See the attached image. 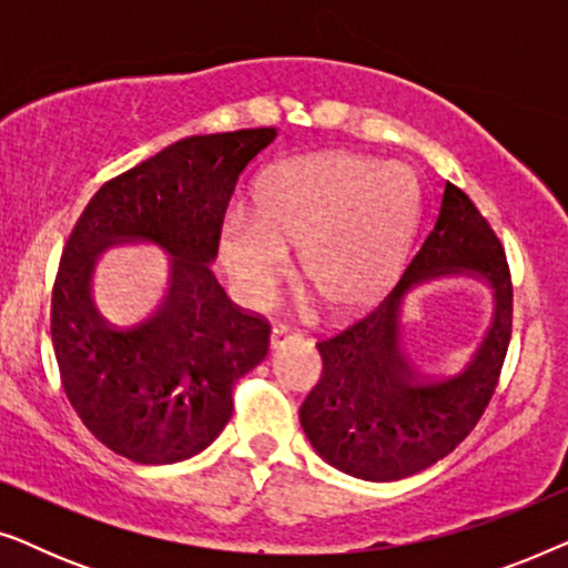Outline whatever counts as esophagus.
Segmentation results:
<instances>
[{"label":"esophagus","instance_id":"1","mask_svg":"<svg viewBox=\"0 0 568 568\" xmlns=\"http://www.w3.org/2000/svg\"><path fill=\"white\" fill-rule=\"evenodd\" d=\"M302 333L300 331H292L290 325H276L274 331H271V348H282L290 344V341H300Z\"/></svg>","mask_w":568,"mask_h":568}]
</instances>
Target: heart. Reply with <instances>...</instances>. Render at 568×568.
Listing matches in <instances>:
<instances>
[{
    "mask_svg": "<svg viewBox=\"0 0 568 568\" xmlns=\"http://www.w3.org/2000/svg\"><path fill=\"white\" fill-rule=\"evenodd\" d=\"M255 214L222 224V255L247 305L266 302L290 271L333 310L375 300L406 258L418 189L406 170L348 152H317L268 168L253 191Z\"/></svg>",
    "mask_w": 568,
    "mask_h": 568,
    "instance_id": "obj_1",
    "label": "heart"
}]
</instances>
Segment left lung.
Segmentation results:
<instances>
[{
    "label": "left lung",
    "mask_w": 568,
    "mask_h": 568,
    "mask_svg": "<svg viewBox=\"0 0 568 568\" xmlns=\"http://www.w3.org/2000/svg\"><path fill=\"white\" fill-rule=\"evenodd\" d=\"M468 275L493 290L495 313L471 362L455 376H416L399 354L407 294L439 277ZM511 338V282L504 247L476 204L445 183L437 222L406 274L379 305L317 344L323 377L300 424L325 463L346 476L400 480L453 453L491 400Z\"/></svg>",
    "instance_id": "8db88e82"
}]
</instances>
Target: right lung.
Instances as JSON below:
<instances>
[{
    "mask_svg": "<svg viewBox=\"0 0 568 568\" xmlns=\"http://www.w3.org/2000/svg\"><path fill=\"white\" fill-rule=\"evenodd\" d=\"M276 129L189 136L108 181L61 253L51 344L82 424L115 455L170 465L199 455L232 416V387L268 354L263 317L240 313L212 263L235 183ZM154 244L171 255L169 292L139 324L91 305L99 255Z\"/></svg>",
    "mask_w": 568,
    "mask_h": 568,
    "instance_id": "add662e5",
    "label": "right lung"
}]
</instances>
